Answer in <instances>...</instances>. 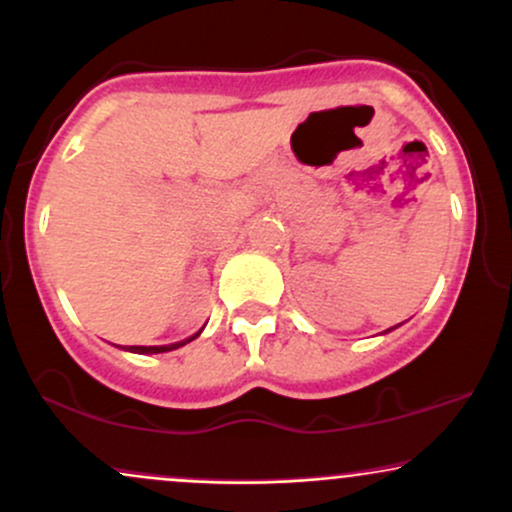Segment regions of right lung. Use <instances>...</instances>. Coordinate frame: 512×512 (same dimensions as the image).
Segmentation results:
<instances>
[{
  "instance_id": "1",
  "label": "right lung",
  "mask_w": 512,
  "mask_h": 512,
  "mask_svg": "<svg viewBox=\"0 0 512 512\" xmlns=\"http://www.w3.org/2000/svg\"><path fill=\"white\" fill-rule=\"evenodd\" d=\"M199 332L195 337L185 339V342H175V344H168V346H129L127 351H132V354H163V351H173V349H180V346H185L187 342H192V339H197Z\"/></svg>"
}]
</instances>
